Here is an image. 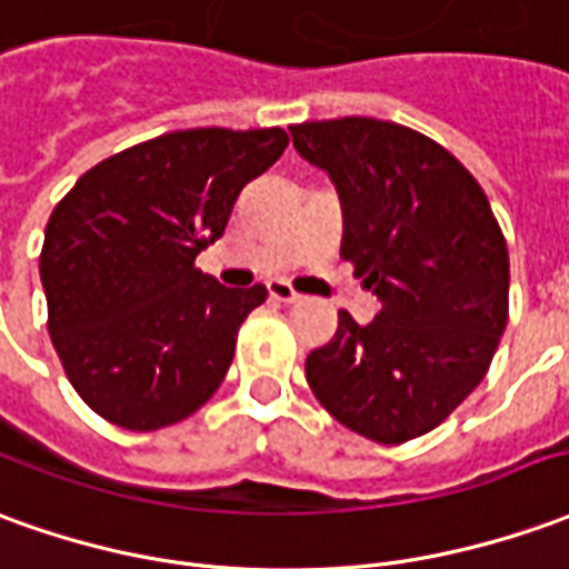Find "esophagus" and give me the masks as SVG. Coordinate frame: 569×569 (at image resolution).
Instances as JSON below:
<instances>
[{"mask_svg": "<svg viewBox=\"0 0 569 569\" xmlns=\"http://www.w3.org/2000/svg\"><path fill=\"white\" fill-rule=\"evenodd\" d=\"M268 292H271L273 301H283V305H296V301H301V296H298L296 289L289 283H283V280H273V283H268Z\"/></svg>", "mask_w": 569, "mask_h": 569, "instance_id": "obj_1", "label": "esophagus"}]
</instances>
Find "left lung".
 <instances>
[{
	"label": "left lung",
	"instance_id": "obj_1",
	"mask_svg": "<svg viewBox=\"0 0 569 569\" xmlns=\"http://www.w3.org/2000/svg\"><path fill=\"white\" fill-rule=\"evenodd\" d=\"M339 190L341 258L379 296L339 311L305 376L320 407L376 443L428 435L487 376L508 323V246L478 178L428 134L388 119L289 126Z\"/></svg>",
	"mask_w": 569,
	"mask_h": 569
}]
</instances>
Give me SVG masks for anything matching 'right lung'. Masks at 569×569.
<instances>
[{"instance_id": "add662e5", "label": "right lung", "mask_w": 569, "mask_h": 569, "mask_svg": "<svg viewBox=\"0 0 569 569\" xmlns=\"http://www.w3.org/2000/svg\"><path fill=\"white\" fill-rule=\"evenodd\" d=\"M286 144L277 126L160 134L91 166L54 206L39 256L49 336L101 419L160 431L216 395L268 289H228L197 256Z\"/></svg>"}]
</instances>
